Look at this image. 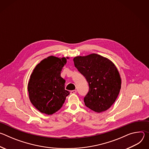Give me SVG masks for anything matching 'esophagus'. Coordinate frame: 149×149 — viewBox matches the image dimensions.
I'll return each instance as SVG.
<instances>
[{"mask_svg": "<svg viewBox=\"0 0 149 149\" xmlns=\"http://www.w3.org/2000/svg\"><path fill=\"white\" fill-rule=\"evenodd\" d=\"M76 93H77V91H76V90L71 91V94H76Z\"/></svg>", "mask_w": 149, "mask_h": 149, "instance_id": "esophagus-1", "label": "esophagus"}]
</instances>
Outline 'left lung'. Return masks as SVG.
Returning <instances> with one entry per match:
<instances>
[{"instance_id":"left-lung-1","label":"left lung","mask_w":149,"mask_h":149,"mask_svg":"<svg viewBox=\"0 0 149 149\" xmlns=\"http://www.w3.org/2000/svg\"><path fill=\"white\" fill-rule=\"evenodd\" d=\"M73 60L75 67L89 84V91L84 97L85 105L98 113L109 109L116 100L121 85L120 75L114 63L96 54L77 56Z\"/></svg>"}]
</instances>
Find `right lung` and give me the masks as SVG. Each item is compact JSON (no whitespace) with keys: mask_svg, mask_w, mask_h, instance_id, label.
<instances>
[{"mask_svg":"<svg viewBox=\"0 0 149 149\" xmlns=\"http://www.w3.org/2000/svg\"><path fill=\"white\" fill-rule=\"evenodd\" d=\"M67 58L48 56L36 65L31 75L28 84L29 98L42 113L52 115L58 111L70 94L65 90V80L61 77Z\"/></svg>","mask_w":149,"mask_h":149,"instance_id":"obj_1","label":"right lung"}]
</instances>
